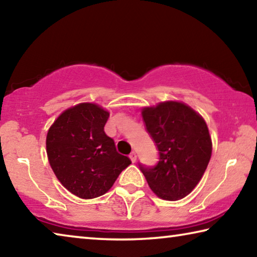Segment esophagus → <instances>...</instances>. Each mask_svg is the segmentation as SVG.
<instances>
[{
    "mask_svg": "<svg viewBox=\"0 0 257 257\" xmlns=\"http://www.w3.org/2000/svg\"><path fill=\"white\" fill-rule=\"evenodd\" d=\"M128 157H130V159H131V161H132V163H136V161H137V154H136V151H132V153L128 155Z\"/></svg>",
    "mask_w": 257,
    "mask_h": 257,
    "instance_id": "obj_1",
    "label": "esophagus"
}]
</instances>
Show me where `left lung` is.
I'll list each match as a JSON object with an SVG mask.
<instances>
[{
    "label": "left lung",
    "instance_id": "left-lung-1",
    "mask_svg": "<svg viewBox=\"0 0 257 257\" xmlns=\"http://www.w3.org/2000/svg\"><path fill=\"white\" fill-rule=\"evenodd\" d=\"M142 118L159 154L157 165L139 164L147 182L159 198H184L203 178L212 156L206 121L191 107L178 101L145 107Z\"/></svg>",
    "mask_w": 257,
    "mask_h": 257
}]
</instances>
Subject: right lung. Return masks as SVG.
Listing matches in <instances>:
<instances>
[{
  "label": "right lung",
  "mask_w": 257,
  "mask_h": 257,
  "mask_svg": "<svg viewBox=\"0 0 257 257\" xmlns=\"http://www.w3.org/2000/svg\"><path fill=\"white\" fill-rule=\"evenodd\" d=\"M108 117L98 104L79 103L62 112L48 131L50 166L62 186L79 198L104 195L131 164L104 133Z\"/></svg>",
  "instance_id": "obj_1"
}]
</instances>
